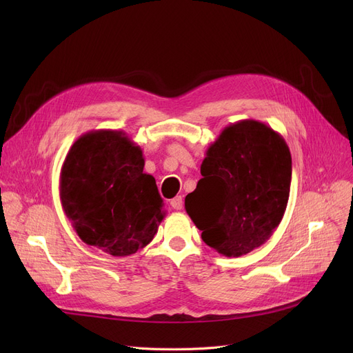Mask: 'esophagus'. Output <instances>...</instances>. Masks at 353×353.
<instances>
[{
    "instance_id": "obj_1",
    "label": "esophagus",
    "mask_w": 353,
    "mask_h": 353,
    "mask_svg": "<svg viewBox=\"0 0 353 353\" xmlns=\"http://www.w3.org/2000/svg\"><path fill=\"white\" fill-rule=\"evenodd\" d=\"M170 205H172V208L174 210H181V208H183V199H181V196H176L174 199H172Z\"/></svg>"
}]
</instances>
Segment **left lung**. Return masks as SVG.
<instances>
[{"label":"left lung","instance_id":"1","mask_svg":"<svg viewBox=\"0 0 353 353\" xmlns=\"http://www.w3.org/2000/svg\"><path fill=\"white\" fill-rule=\"evenodd\" d=\"M201 179L184 208L208 246L228 257L248 254L283 219L292 180L285 139L265 123L228 125L208 148Z\"/></svg>","mask_w":353,"mask_h":353}]
</instances>
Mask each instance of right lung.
<instances>
[{"label":"right lung","mask_w":353,"mask_h":353,"mask_svg":"<svg viewBox=\"0 0 353 353\" xmlns=\"http://www.w3.org/2000/svg\"><path fill=\"white\" fill-rule=\"evenodd\" d=\"M143 169L140 145L123 132L92 130L74 141L60 199L84 243L124 257L152 242L165 212L154 177Z\"/></svg>","instance_id":"obj_1"}]
</instances>
